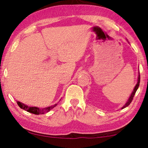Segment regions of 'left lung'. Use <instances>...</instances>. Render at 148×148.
<instances>
[{
  "label": "left lung",
  "mask_w": 148,
  "mask_h": 148,
  "mask_svg": "<svg viewBox=\"0 0 148 148\" xmlns=\"http://www.w3.org/2000/svg\"><path fill=\"white\" fill-rule=\"evenodd\" d=\"M139 83H140V75L139 74V77H138V82H137V84H136V86H135V88H134V90H133V91L132 94H131V96L129 97V98L128 101H127V103H126V104H125V106H123V107H122V108H121V109H123V108H126V107H127V106H128L129 105L131 104V102H132V100H133V97H134L135 94V92H136V91L137 90V89H138L139 86Z\"/></svg>",
  "instance_id": "left-lung-1"
}]
</instances>
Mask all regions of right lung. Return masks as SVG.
Masks as SVG:
<instances>
[{
	"label": "right lung",
	"instance_id": "1",
	"mask_svg": "<svg viewBox=\"0 0 148 148\" xmlns=\"http://www.w3.org/2000/svg\"><path fill=\"white\" fill-rule=\"evenodd\" d=\"M18 106H19L20 108L23 109V110H25L26 111H27V112H29L30 113H32V114H44V113H46L48 112H49V111L52 109L53 108H54L57 104H55L53 106H48L47 108H38V107H30V106H28L27 105H25L23 103L19 102V101H17V102Z\"/></svg>",
	"mask_w": 148,
	"mask_h": 148
}]
</instances>
